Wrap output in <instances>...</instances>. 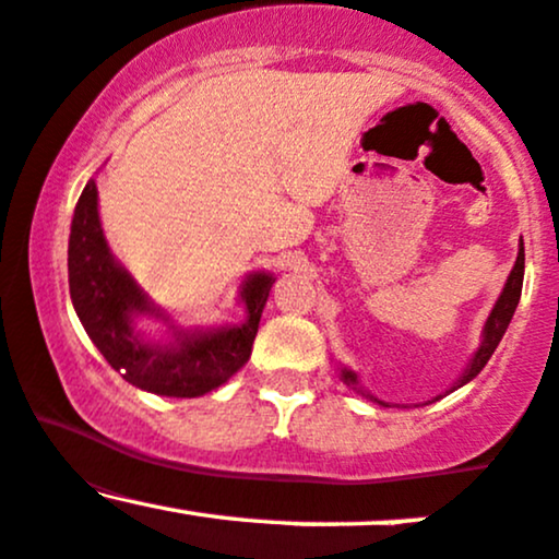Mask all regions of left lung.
<instances>
[{
    "mask_svg": "<svg viewBox=\"0 0 559 559\" xmlns=\"http://www.w3.org/2000/svg\"><path fill=\"white\" fill-rule=\"evenodd\" d=\"M523 267H525V249H523V239H521V243H518V260H515V265H512L510 275H507V284H504V288H502V294H499V299L493 301L489 318H486V323H484V331H480V344H478L476 355L471 357V362H467V368L463 370V376H460L457 381L452 383V389H449V391H457L460 386H465V383H471L473 378H476V376L480 373V370H484V365L489 362V357L493 355V349H497L499 342H502L507 325H510L512 316H515L518 301H521V292H523ZM338 376H342V381L346 383V386L355 389L357 394L368 396L370 402H378V404H383V407H389L386 402H381V400H378V396H373L368 389L362 386L360 376H357L355 370L338 368ZM449 391H447V394H449ZM436 400H439V396H436Z\"/></svg>",
    "mask_w": 559,
    "mask_h": 559,
    "instance_id": "8db88e82",
    "label": "left lung"
}]
</instances>
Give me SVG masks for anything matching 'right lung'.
Instances as JSON below:
<instances>
[{
	"mask_svg": "<svg viewBox=\"0 0 559 559\" xmlns=\"http://www.w3.org/2000/svg\"><path fill=\"white\" fill-rule=\"evenodd\" d=\"M68 284L88 338L128 383L159 396L191 400L223 386L247 365L275 278L254 271L241 281V323L181 329L115 260L102 230L99 191L92 178L70 223ZM141 317L163 319L171 329V342L144 340L138 329Z\"/></svg>",
	"mask_w": 559,
	"mask_h": 559,
	"instance_id": "add662e5",
	"label": "right lung"
}]
</instances>
